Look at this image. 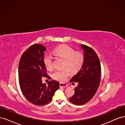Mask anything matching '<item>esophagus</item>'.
Returning a JSON list of instances; mask_svg holds the SVG:
<instances>
[{
  "mask_svg": "<svg viewBox=\"0 0 125 125\" xmlns=\"http://www.w3.org/2000/svg\"><path fill=\"white\" fill-rule=\"evenodd\" d=\"M59 86L60 88H66L67 86V84L66 83H63L60 82L59 83Z\"/></svg>",
  "mask_w": 125,
  "mask_h": 125,
  "instance_id": "esophagus-1",
  "label": "esophagus"
}]
</instances>
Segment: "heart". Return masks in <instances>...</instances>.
I'll return each mask as SVG.
<instances>
[{
  "label": "heart",
  "mask_w": 125,
  "mask_h": 125,
  "mask_svg": "<svg viewBox=\"0 0 125 125\" xmlns=\"http://www.w3.org/2000/svg\"><path fill=\"white\" fill-rule=\"evenodd\" d=\"M53 54L57 57L64 59V67L66 68L62 70H57L52 74V77L60 82L65 81L70 75V70L76 72L81 68L84 62V56L81 52H76L68 45H62L56 48ZM43 62L46 68L52 70L53 68V58L49 55H45Z\"/></svg>",
  "instance_id": "1"
}]
</instances>
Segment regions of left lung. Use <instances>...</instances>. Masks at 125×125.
<instances>
[{
	"label": "left lung",
	"instance_id": "1",
	"mask_svg": "<svg viewBox=\"0 0 125 125\" xmlns=\"http://www.w3.org/2000/svg\"><path fill=\"white\" fill-rule=\"evenodd\" d=\"M84 62L78 73L71 78L70 82H78L74 94L69 100L72 103L82 105L91 100L99 88L101 78V64L99 57L92 48L82 44Z\"/></svg>",
	"mask_w": 125,
	"mask_h": 125
}]
</instances>
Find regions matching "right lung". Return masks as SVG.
Masks as SVG:
<instances>
[{"label": "right lung", "instance_id": "obj_1", "mask_svg": "<svg viewBox=\"0 0 125 125\" xmlns=\"http://www.w3.org/2000/svg\"><path fill=\"white\" fill-rule=\"evenodd\" d=\"M46 50V47L40 44L30 46L22 54L18 68L22 93L29 102L39 106L50 102L59 87L58 82L55 80L49 81L47 85L42 83L43 77L51 79L47 74L43 62L44 52Z\"/></svg>", "mask_w": 125, "mask_h": 125}]
</instances>
